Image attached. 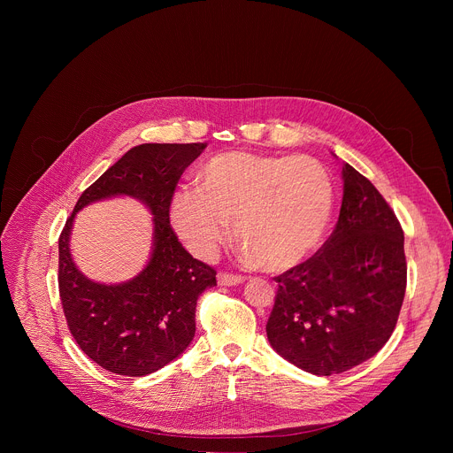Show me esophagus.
Here are the masks:
<instances>
[{
    "label": "esophagus",
    "instance_id": "esophagus-1",
    "mask_svg": "<svg viewBox=\"0 0 453 453\" xmlns=\"http://www.w3.org/2000/svg\"><path fill=\"white\" fill-rule=\"evenodd\" d=\"M245 281L243 276H236V274H227V273H220L217 276V283L220 287H234V285H242Z\"/></svg>",
    "mask_w": 453,
    "mask_h": 453
}]
</instances>
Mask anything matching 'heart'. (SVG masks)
Here are the masks:
<instances>
[{
    "label": "heart",
    "mask_w": 453,
    "mask_h": 453,
    "mask_svg": "<svg viewBox=\"0 0 453 453\" xmlns=\"http://www.w3.org/2000/svg\"><path fill=\"white\" fill-rule=\"evenodd\" d=\"M197 179L199 189L173 193L168 215L173 231L203 257L217 252L234 224L250 262L269 273L288 271L317 247L330 222L334 184L308 156L224 152Z\"/></svg>",
    "instance_id": "heart-1"
}]
</instances>
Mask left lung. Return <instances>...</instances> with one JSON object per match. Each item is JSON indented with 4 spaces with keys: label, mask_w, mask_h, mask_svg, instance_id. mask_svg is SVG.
<instances>
[{
    "label": "left lung",
    "mask_w": 453,
    "mask_h": 453,
    "mask_svg": "<svg viewBox=\"0 0 453 453\" xmlns=\"http://www.w3.org/2000/svg\"><path fill=\"white\" fill-rule=\"evenodd\" d=\"M335 231L278 283L267 337L299 369L344 372L389 341L407 287L403 229L369 179L342 165Z\"/></svg>",
    "instance_id": "8db88e82"
}]
</instances>
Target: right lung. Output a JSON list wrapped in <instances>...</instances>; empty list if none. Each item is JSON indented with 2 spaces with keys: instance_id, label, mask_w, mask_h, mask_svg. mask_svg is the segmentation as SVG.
I'll use <instances>...</instances> for the list:
<instances>
[{
  "instance_id": "1",
  "label": "right lung",
  "mask_w": 453,
  "mask_h": 453,
  "mask_svg": "<svg viewBox=\"0 0 453 453\" xmlns=\"http://www.w3.org/2000/svg\"><path fill=\"white\" fill-rule=\"evenodd\" d=\"M206 143H143L121 156L81 196L58 238V292L70 332L100 367L145 376L186 351L196 337L199 296L217 285V273L196 260L170 227V201L182 172ZM140 200L153 215L148 265L123 284H98L73 262L69 240L76 213L111 198Z\"/></svg>"
}]
</instances>
